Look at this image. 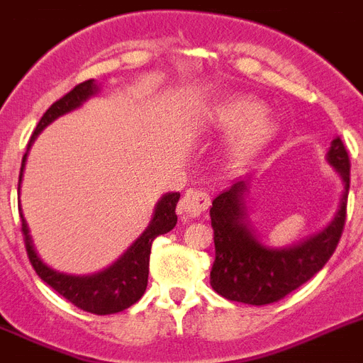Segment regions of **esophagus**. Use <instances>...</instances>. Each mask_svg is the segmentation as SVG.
Returning a JSON list of instances; mask_svg holds the SVG:
<instances>
[{"instance_id": "34e87169", "label": "esophagus", "mask_w": 363, "mask_h": 363, "mask_svg": "<svg viewBox=\"0 0 363 363\" xmlns=\"http://www.w3.org/2000/svg\"><path fill=\"white\" fill-rule=\"evenodd\" d=\"M211 203V196L207 191H187L182 202L178 203V215L182 220L200 216Z\"/></svg>"}]
</instances>
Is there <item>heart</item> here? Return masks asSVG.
Masks as SVG:
<instances>
[{
    "label": "heart",
    "instance_id": "b5f03b06",
    "mask_svg": "<svg viewBox=\"0 0 363 363\" xmlns=\"http://www.w3.org/2000/svg\"><path fill=\"white\" fill-rule=\"evenodd\" d=\"M207 126L229 132L224 154L238 165L261 154L277 134V123L259 101L246 95H231L209 104L203 113Z\"/></svg>",
    "mask_w": 363,
    "mask_h": 363
}]
</instances>
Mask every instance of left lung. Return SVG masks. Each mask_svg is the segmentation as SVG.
Masks as SVG:
<instances>
[{
  "label": "left lung",
  "instance_id": "1",
  "mask_svg": "<svg viewBox=\"0 0 363 363\" xmlns=\"http://www.w3.org/2000/svg\"><path fill=\"white\" fill-rule=\"evenodd\" d=\"M327 165L340 178L342 194L333 220L321 231L290 246H270L257 229L250 209V176L233 182L213 200L215 262L211 286L229 301L270 305L305 284L327 264L342 237L349 194V156L342 139L330 143Z\"/></svg>",
  "mask_w": 363,
  "mask_h": 363
}]
</instances>
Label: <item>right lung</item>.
I'll return each mask as SVG.
<instances>
[{
  "label": "right lung",
  "mask_w": 363,
  "mask_h": 363,
  "mask_svg": "<svg viewBox=\"0 0 363 363\" xmlns=\"http://www.w3.org/2000/svg\"><path fill=\"white\" fill-rule=\"evenodd\" d=\"M99 91H101V88H99L95 80H86L82 84L75 86L69 93H66L60 101L51 104V108L43 113V117L36 125L34 134L30 135L26 156L21 160L18 194L21 191V178H23L27 156H29L34 139L38 138L40 132L43 128H48L52 121H57L58 117L71 113V111L79 110L88 99L95 97ZM178 200L179 193L163 194L157 200L156 207H154L150 224L147 225L143 233L135 238L134 242L130 244L128 250L117 261L111 262L110 266L102 268L101 272L88 275L64 274V272L51 268L48 262H43V259L36 252L33 237H30V229L26 216H23L21 202H18V209H20L21 216V229H23V235H26V247L30 264H33V268L36 270V274L40 275L43 283H48L52 290H57L62 297H66L67 301H71L75 306L82 308V311L97 315L116 314V312L125 311V308L134 305L135 301H139L145 290H147L152 242L160 235L169 233L170 229L176 225V222H178V216H176V203H178Z\"/></svg>",
  "instance_id": "obj_1"
}]
</instances>
